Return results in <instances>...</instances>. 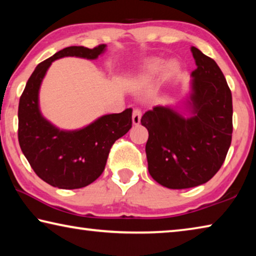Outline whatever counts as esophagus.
Masks as SVG:
<instances>
[{
	"label": "esophagus",
	"mask_w": 256,
	"mask_h": 256,
	"mask_svg": "<svg viewBox=\"0 0 256 256\" xmlns=\"http://www.w3.org/2000/svg\"><path fill=\"white\" fill-rule=\"evenodd\" d=\"M141 116H142V112L140 108H136L133 110V115H132V120L134 125H138L141 122Z\"/></svg>",
	"instance_id": "34e87169"
}]
</instances>
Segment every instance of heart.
Instances as JSON below:
<instances>
[{
    "instance_id": "1",
    "label": "heart",
    "mask_w": 256,
    "mask_h": 256,
    "mask_svg": "<svg viewBox=\"0 0 256 256\" xmlns=\"http://www.w3.org/2000/svg\"><path fill=\"white\" fill-rule=\"evenodd\" d=\"M166 66H167V63L164 62V60H160V58L150 60L149 62L146 64V68L144 71V78H146V79H150V78L158 76V74H160V73L164 71ZM177 70H178V64H177L176 62H170V71L176 72Z\"/></svg>"
}]
</instances>
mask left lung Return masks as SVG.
<instances>
[{"instance_id":"obj_1","label":"left lung","mask_w":256,"mask_h":256,"mask_svg":"<svg viewBox=\"0 0 256 256\" xmlns=\"http://www.w3.org/2000/svg\"><path fill=\"white\" fill-rule=\"evenodd\" d=\"M190 50L196 63L192 72V118L156 106L141 118L149 132L146 154L150 175L172 190L210 180L222 166L232 144V98L224 73L196 47Z\"/></svg>"}]
</instances>
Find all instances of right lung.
<instances>
[{
  "label": "right lung",
  "instance_id": "right-lung-1",
  "mask_svg": "<svg viewBox=\"0 0 256 256\" xmlns=\"http://www.w3.org/2000/svg\"><path fill=\"white\" fill-rule=\"evenodd\" d=\"M105 44L94 48L70 46L38 64L27 81L18 110V138L24 157L37 176L54 188H81L92 184L105 170L116 140L132 128V110L102 116L78 131H60L42 118L38 92L52 62L64 56L94 60Z\"/></svg>",
  "mask_w": 256,
  "mask_h": 256
}]
</instances>
